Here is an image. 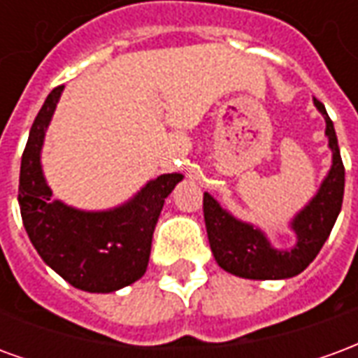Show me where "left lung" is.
I'll use <instances>...</instances> for the list:
<instances>
[{
    "instance_id": "obj_1",
    "label": "left lung",
    "mask_w": 358,
    "mask_h": 358,
    "mask_svg": "<svg viewBox=\"0 0 358 358\" xmlns=\"http://www.w3.org/2000/svg\"><path fill=\"white\" fill-rule=\"evenodd\" d=\"M313 101L326 120L328 148L331 149V166L315 197L289 222L295 232L293 248H272L263 230L238 220L228 210L222 209L215 197L203 194V215L210 251L218 266L234 276L249 280H284L297 276L315 261L336 224V218L343 203L345 169L339 155L334 122L322 103L316 97H313Z\"/></svg>"
}]
</instances>
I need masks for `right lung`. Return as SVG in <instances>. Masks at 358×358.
<instances>
[{
  "instance_id": "add662e5",
  "label": "right lung",
  "mask_w": 358,
  "mask_h": 358,
  "mask_svg": "<svg viewBox=\"0 0 358 358\" xmlns=\"http://www.w3.org/2000/svg\"><path fill=\"white\" fill-rule=\"evenodd\" d=\"M63 88L48 95L30 128L20 161V217L38 255L69 284L90 293L117 292L145 274L164 199L184 176L161 174L109 210H80L51 199L40 155Z\"/></svg>"
}]
</instances>
